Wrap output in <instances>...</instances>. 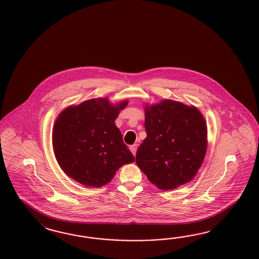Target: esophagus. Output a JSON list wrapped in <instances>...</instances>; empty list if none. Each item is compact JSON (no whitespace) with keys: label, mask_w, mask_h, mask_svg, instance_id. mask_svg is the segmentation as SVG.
Listing matches in <instances>:
<instances>
[{"label":"esophagus","mask_w":259,"mask_h":259,"mask_svg":"<svg viewBox=\"0 0 259 259\" xmlns=\"http://www.w3.org/2000/svg\"><path fill=\"white\" fill-rule=\"evenodd\" d=\"M129 148H130V150H131V152H132V154H133V155L135 156V155H136V152H137L138 145H137V144H133V145H131Z\"/></svg>","instance_id":"1"}]
</instances>
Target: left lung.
<instances>
[{
    "label": "left lung",
    "mask_w": 259,
    "mask_h": 259,
    "mask_svg": "<svg viewBox=\"0 0 259 259\" xmlns=\"http://www.w3.org/2000/svg\"><path fill=\"white\" fill-rule=\"evenodd\" d=\"M144 106L147 136L137 151L138 166L161 190L190 182L205 159V117L195 106L172 99Z\"/></svg>",
    "instance_id": "left-lung-1"
}]
</instances>
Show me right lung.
<instances>
[{"instance_id":"right-lung-1","label":"right lung","mask_w":259,"mask_h":259,"mask_svg":"<svg viewBox=\"0 0 259 259\" xmlns=\"http://www.w3.org/2000/svg\"><path fill=\"white\" fill-rule=\"evenodd\" d=\"M128 104L93 98L64 109L53 129L54 156L64 173L86 187L100 188L123 164L134 162L115 120Z\"/></svg>"}]
</instances>
